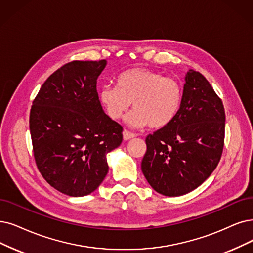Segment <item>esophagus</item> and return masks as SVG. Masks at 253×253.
Instances as JSON below:
<instances>
[{"instance_id":"1","label":"esophagus","mask_w":253,"mask_h":253,"mask_svg":"<svg viewBox=\"0 0 253 253\" xmlns=\"http://www.w3.org/2000/svg\"><path fill=\"white\" fill-rule=\"evenodd\" d=\"M123 134H124V139H125V140H129V139H132V138H135V137H136V134L130 133V132H128V130H126V129L124 130Z\"/></svg>"}]
</instances>
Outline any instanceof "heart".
<instances>
[{"label": "heart", "instance_id": "obj_1", "mask_svg": "<svg viewBox=\"0 0 253 253\" xmlns=\"http://www.w3.org/2000/svg\"><path fill=\"white\" fill-rule=\"evenodd\" d=\"M99 100L110 118L120 119L133 103L135 110L126 117L130 126L162 128L177 115L183 88L172 78L147 68H133L118 76L117 86L100 88Z\"/></svg>", "mask_w": 253, "mask_h": 253}]
</instances>
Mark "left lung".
<instances>
[{
    "mask_svg": "<svg viewBox=\"0 0 253 253\" xmlns=\"http://www.w3.org/2000/svg\"><path fill=\"white\" fill-rule=\"evenodd\" d=\"M175 118L146 139L141 169L148 184L165 196L193 191L211 174L224 146L225 112L209 81L190 69Z\"/></svg>",
    "mask_w": 253,
    "mask_h": 253,
    "instance_id": "1",
    "label": "left lung"
}]
</instances>
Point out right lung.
<instances>
[{
    "instance_id": "obj_1",
    "label": "right lung",
    "mask_w": 253,
    "mask_h": 253,
    "mask_svg": "<svg viewBox=\"0 0 253 253\" xmlns=\"http://www.w3.org/2000/svg\"><path fill=\"white\" fill-rule=\"evenodd\" d=\"M106 64V60L66 63L46 79L30 111L39 172L68 196L96 190L108 173L107 154L123 142V126L104 112L96 91Z\"/></svg>"
}]
</instances>
